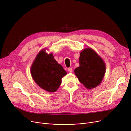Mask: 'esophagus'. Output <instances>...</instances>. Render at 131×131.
<instances>
[{"instance_id": "esophagus-1", "label": "esophagus", "mask_w": 131, "mask_h": 131, "mask_svg": "<svg viewBox=\"0 0 131 131\" xmlns=\"http://www.w3.org/2000/svg\"><path fill=\"white\" fill-rule=\"evenodd\" d=\"M68 71L70 73H72V72H73L72 68H68Z\"/></svg>"}]
</instances>
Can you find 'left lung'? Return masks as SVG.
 <instances>
[{
	"instance_id": "left-lung-1",
	"label": "left lung",
	"mask_w": 131,
	"mask_h": 131,
	"mask_svg": "<svg viewBox=\"0 0 131 131\" xmlns=\"http://www.w3.org/2000/svg\"><path fill=\"white\" fill-rule=\"evenodd\" d=\"M80 66L74 70L79 81L88 89L98 86L106 72V64L99 55L91 48L80 53Z\"/></svg>"
}]
</instances>
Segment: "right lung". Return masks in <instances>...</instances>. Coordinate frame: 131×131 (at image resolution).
<instances>
[{"label":"right lung","instance_id":"obj_1","mask_svg":"<svg viewBox=\"0 0 131 131\" xmlns=\"http://www.w3.org/2000/svg\"><path fill=\"white\" fill-rule=\"evenodd\" d=\"M31 76L37 84L46 91H56L61 83V78L67 72L53 58L52 53L48 54L41 50L31 65Z\"/></svg>","mask_w":131,"mask_h":131}]
</instances>
